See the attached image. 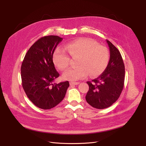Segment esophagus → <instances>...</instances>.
I'll return each mask as SVG.
<instances>
[{
	"mask_svg": "<svg viewBox=\"0 0 146 146\" xmlns=\"http://www.w3.org/2000/svg\"><path fill=\"white\" fill-rule=\"evenodd\" d=\"M79 82H70V85H79Z\"/></svg>",
	"mask_w": 146,
	"mask_h": 146,
	"instance_id": "esophagus-1",
	"label": "esophagus"
}]
</instances>
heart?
<instances>
[{
  "label": "heart",
  "mask_w": 146,
  "mask_h": 146,
  "mask_svg": "<svg viewBox=\"0 0 146 146\" xmlns=\"http://www.w3.org/2000/svg\"><path fill=\"white\" fill-rule=\"evenodd\" d=\"M63 50L57 49L53 54L54 64L61 70H64L70 64V57L76 59L77 67L69 68L63 74L65 80L76 81L86 78L89 73L94 76L101 73L109 61L107 49L89 38H79L63 47ZM65 50L66 52L64 51Z\"/></svg>",
  "instance_id": "1"
}]
</instances>
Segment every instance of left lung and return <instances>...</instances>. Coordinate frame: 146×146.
Listing matches in <instances>:
<instances>
[{"label":"left lung","mask_w":146,"mask_h":146,"mask_svg":"<svg viewBox=\"0 0 146 146\" xmlns=\"http://www.w3.org/2000/svg\"><path fill=\"white\" fill-rule=\"evenodd\" d=\"M110 58L104 72L96 79L87 82L89 89L87 102L94 108H108L119 98L124 88L125 66L119 50L108 40Z\"/></svg>","instance_id":"obj_1"}]
</instances>
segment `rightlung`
<instances>
[{"label": "right lung", "mask_w": 146, "mask_h": 146, "mask_svg": "<svg viewBox=\"0 0 146 146\" xmlns=\"http://www.w3.org/2000/svg\"><path fill=\"white\" fill-rule=\"evenodd\" d=\"M63 38L56 35L41 38L30 47L21 66L22 87L35 106L50 110L64 99L68 81L54 83L59 73L54 67L52 56Z\"/></svg>", "instance_id": "obj_1"}]
</instances>
